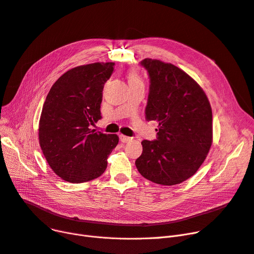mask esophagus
<instances>
[{
    "label": "esophagus",
    "mask_w": 254,
    "mask_h": 254,
    "mask_svg": "<svg viewBox=\"0 0 254 254\" xmlns=\"http://www.w3.org/2000/svg\"><path fill=\"white\" fill-rule=\"evenodd\" d=\"M119 139H120V142H123V143H127V142L131 141V138H130V137L124 136V135H120V136H119Z\"/></svg>",
    "instance_id": "34e87169"
}]
</instances>
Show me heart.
Here are the masks:
<instances>
[{
    "label": "heart",
    "instance_id": "heart-1",
    "mask_svg": "<svg viewBox=\"0 0 254 254\" xmlns=\"http://www.w3.org/2000/svg\"><path fill=\"white\" fill-rule=\"evenodd\" d=\"M127 83H128L129 86L135 85V84H143L142 79L135 72H127Z\"/></svg>",
    "mask_w": 254,
    "mask_h": 254
}]
</instances>
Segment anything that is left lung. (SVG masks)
Masks as SVG:
<instances>
[{"label": "left lung", "instance_id": "obj_1", "mask_svg": "<svg viewBox=\"0 0 254 254\" xmlns=\"http://www.w3.org/2000/svg\"><path fill=\"white\" fill-rule=\"evenodd\" d=\"M141 64L150 78L146 119L158 128L157 140L142 141L136 167L154 183L179 184L195 174L211 148V106L203 88L178 66L151 59Z\"/></svg>", "mask_w": 254, "mask_h": 254}]
</instances>
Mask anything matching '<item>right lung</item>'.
Wrapping results in <instances>:
<instances>
[{
  "mask_svg": "<svg viewBox=\"0 0 254 254\" xmlns=\"http://www.w3.org/2000/svg\"><path fill=\"white\" fill-rule=\"evenodd\" d=\"M114 63L76 66L55 82L39 122V143L52 171L63 180L82 183L100 177L118 136L90 129L101 116L105 82Z\"/></svg>",
  "mask_w": 254,
  "mask_h": 254,
  "instance_id": "add662e5",
  "label": "right lung"
}]
</instances>
